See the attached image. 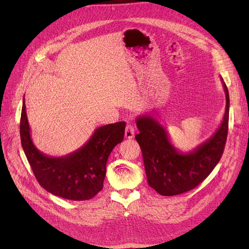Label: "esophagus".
<instances>
[{
  "label": "esophagus",
  "instance_id": "34e87169",
  "mask_svg": "<svg viewBox=\"0 0 249 249\" xmlns=\"http://www.w3.org/2000/svg\"><path fill=\"white\" fill-rule=\"evenodd\" d=\"M135 136V128L132 124H128L125 128V137L127 139H132Z\"/></svg>",
  "mask_w": 249,
  "mask_h": 249
}]
</instances>
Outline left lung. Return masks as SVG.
Returning <instances> with one entry per match:
<instances>
[{
  "label": "left lung",
  "instance_id": "8db88e82",
  "mask_svg": "<svg viewBox=\"0 0 249 249\" xmlns=\"http://www.w3.org/2000/svg\"><path fill=\"white\" fill-rule=\"evenodd\" d=\"M226 93V110L221 126L212 137L193 151L183 153L170 142L167 131L151 115L136 119L140 131L135 136L145 164L149 185L162 196H173L195 188L215 168L224 153L229 128L230 97Z\"/></svg>",
  "mask_w": 249,
  "mask_h": 249
}]
</instances>
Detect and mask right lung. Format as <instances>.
I'll return each instance as SVG.
<instances>
[{"instance_id":"right-lung-1","label":"right lung","mask_w":249,"mask_h":249,"mask_svg":"<svg viewBox=\"0 0 249 249\" xmlns=\"http://www.w3.org/2000/svg\"><path fill=\"white\" fill-rule=\"evenodd\" d=\"M124 121L101 126L79 150L62 157H50L34 146L23 97L20 140L23 152L38 183L49 193L73 201L93 198L102 188L106 162L124 138Z\"/></svg>"}]
</instances>
